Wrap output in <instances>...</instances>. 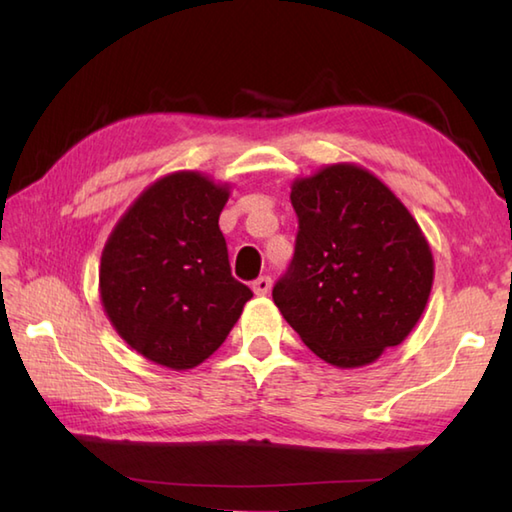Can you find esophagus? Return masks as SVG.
<instances>
[{"label": "esophagus", "instance_id": "1", "mask_svg": "<svg viewBox=\"0 0 512 512\" xmlns=\"http://www.w3.org/2000/svg\"><path fill=\"white\" fill-rule=\"evenodd\" d=\"M252 289H254V294H256V296H265V294H269V289H271V278H269V276H260V278H256V280H254V285H252Z\"/></svg>", "mask_w": 512, "mask_h": 512}]
</instances>
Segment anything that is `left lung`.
<instances>
[{
	"instance_id": "1",
	"label": "left lung",
	"mask_w": 512,
	"mask_h": 512,
	"mask_svg": "<svg viewBox=\"0 0 512 512\" xmlns=\"http://www.w3.org/2000/svg\"><path fill=\"white\" fill-rule=\"evenodd\" d=\"M296 254L274 302L300 340L338 369H360L402 344L431 296V245L387 183L331 163L291 183Z\"/></svg>"
}]
</instances>
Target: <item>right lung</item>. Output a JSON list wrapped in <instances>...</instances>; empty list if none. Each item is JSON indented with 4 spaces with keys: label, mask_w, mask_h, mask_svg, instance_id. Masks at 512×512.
Listing matches in <instances>:
<instances>
[{
    "label": "right lung",
    "mask_w": 512,
    "mask_h": 512,
    "mask_svg": "<svg viewBox=\"0 0 512 512\" xmlns=\"http://www.w3.org/2000/svg\"><path fill=\"white\" fill-rule=\"evenodd\" d=\"M227 198L229 183L170 172L134 198L103 245L101 307L130 349L165 369L210 358L254 296L229 269L218 227Z\"/></svg>",
    "instance_id": "add662e5"
}]
</instances>
